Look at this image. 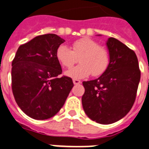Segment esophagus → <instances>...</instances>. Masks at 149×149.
Instances as JSON below:
<instances>
[{
    "mask_svg": "<svg viewBox=\"0 0 149 149\" xmlns=\"http://www.w3.org/2000/svg\"><path fill=\"white\" fill-rule=\"evenodd\" d=\"M73 83H74V84H80L81 83V81L80 80L73 79Z\"/></svg>",
    "mask_w": 149,
    "mask_h": 149,
    "instance_id": "1",
    "label": "esophagus"
}]
</instances>
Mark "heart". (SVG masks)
Here are the masks:
<instances>
[{"label": "heart", "mask_w": 149, "mask_h": 149, "mask_svg": "<svg viewBox=\"0 0 149 149\" xmlns=\"http://www.w3.org/2000/svg\"><path fill=\"white\" fill-rule=\"evenodd\" d=\"M56 58L65 68L72 67L79 58L81 64L65 72L67 77L74 79L85 78L91 73L94 76L100 75L107 68L110 62L107 50L89 38H82L74 42L72 49L67 45H61L56 51Z\"/></svg>", "instance_id": "b5f03b06"}]
</instances>
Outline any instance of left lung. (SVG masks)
<instances>
[{"label": "left lung", "mask_w": 149, "mask_h": 149, "mask_svg": "<svg viewBox=\"0 0 149 149\" xmlns=\"http://www.w3.org/2000/svg\"><path fill=\"white\" fill-rule=\"evenodd\" d=\"M100 36V35H98ZM110 56L107 68L98 78L83 81L82 106L87 116L98 123L111 124L130 112L140 81L134 51L115 38L106 42Z\"/></svg>", "instance_id": "left-lung-1"}]
</instances>
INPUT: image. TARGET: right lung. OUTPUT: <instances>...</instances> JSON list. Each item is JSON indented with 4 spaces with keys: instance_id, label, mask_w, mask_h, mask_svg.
I'll list each match as a JSON object with an SVG mask.
<instances>
[{
    "instance_id": "add662e5",
    "label": "right lung",
    "mask_w": 149,
    "mask_h": 149,
    "mask_svg": "<svg viewBox=\"0 0 149 149\" xmlns=\"http://www.w3.org/2000/svg\"><path fill=\"white\" fill-rule=\"evenodd\" d=\"M65 39L56 34L33 38L18 48L12 61V91L17 105L28 116L43 120L61 110L74 86L62 72L56 51Z\"/></svg>"
}]
</instances>
